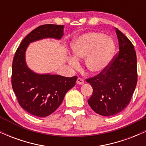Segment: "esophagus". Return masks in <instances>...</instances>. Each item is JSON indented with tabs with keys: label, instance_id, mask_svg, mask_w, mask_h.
I'll use <instances>...</instances> for the list:
<instances>
[{
	"label": "esophagus",
	"instance_id": "34e87169",
	"mask_svg": "<svg viewBox=\"0 0 146 146\" xmlns=\"http://www.w3.org/2000/svg\"><path fill=\"white\" fill-rule=\"evenodd\" d=\"M77 84H79V85H82V84H83L84 83V80L83 79H82V78H78V80H77Z\"/></svg>",
	"mask_w": 146,
	"mask_h": 146
}]
</instances>
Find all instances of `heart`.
<instances>
[{"instance_id": "heart-1", "label": "heart", "mask_w": 146, "mask_h": 146, "mask_svg": "<svg viewBox=\"0 0 146 146\" xmlns=\"http://www.w3.org/2000/svg\"><path fill=\"white\" fill-rule=\"evenodd\" d=\"M74 58L68 62L73 68L80 66L78 60L85 59V66L90 74L98 75L109 66L115 52V43L111 37L97 31H89L77 37L71 43Z\"/></svg>"}]
</instances>
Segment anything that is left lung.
<instances>
[{
  "mask_svg": "<svg viewBox=\"0 0 146 146\" xmlns=\"http://www.w3.org/2000/svg\"><path fill=\"white\" fill-rule=\"evenodd\" d=\"M119 41V54L108 68L86 80L93 87L88 103L95 113L110 117L120 113L128 104L137 82V56L130 40L115 28Z\"/></svg>",
  "mask_w": 146,
  "mask_h": 146,
  "instance_id": "1",
  "label": "left lung"
}]
</instances>
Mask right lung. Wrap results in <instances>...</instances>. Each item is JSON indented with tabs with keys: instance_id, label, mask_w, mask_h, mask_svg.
Masks as SVG:
<instances>
[{
	"instance_id": "1",
	"label": "right lung",
	"mask_w": 146,
	"mask_h": 146,
	"mask_svg": "<svg viewBox=\"0 0 146 146\" xmlns=\"http://www.w3.org/2000/svg\"><path fill=\"white\" fill-rule=\"evenodd\" d=\"M63 34L64 25H41L25 37L15 53L11 75L13 90L22 108L34 116L44 117L53 113L66 93L75 86L78 77L35 73L27 65L25 52L30 43L44 38L60 40Z\"/></svg>"
}]
</instances>
